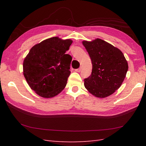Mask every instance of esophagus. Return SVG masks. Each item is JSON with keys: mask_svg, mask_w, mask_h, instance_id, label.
<instances>
[{"mask_svg": "<svg viewBox=\"0 0 146 146\" xmlns=\"http://www.w3.org/2000/svg\"><path fill=\"white\" fill-rule=\"evenodd\" d=\"M81 70H82V68L80 67V68H78V69H76L75 71H76V72H80V71H81Z\"/></svg>", "mask_w": 146, "mask_h": 146, "instance_id": "34e87169", "label": "esophagus"}]
</instances>
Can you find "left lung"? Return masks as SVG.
<instances>
[{
    "label": "left lung",
    "instance_id": "left-lung-1",
    "mask_svg": "<svg viewBox=\"0 0 146 146\" xmlns=\"http://www.w3.org/2000/svg\"><path fill=\"white\" fill-rule=\"evenodd\" d=\"M92 63L91 75L84 79L85 87L98 98L113 94L122 85L128 71V63L120 49L96 39L83 41Z\"/></svg>",
    "mask_w": 146,
    "mask_h": 146
}]
</instances>
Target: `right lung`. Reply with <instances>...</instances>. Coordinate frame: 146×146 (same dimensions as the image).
<instances>
[{
    "label": "right lung",
    "instance_id": "right-lung-1",
    "mask_svg": "<svg viewBox=\"0 0 146 146\" xmlns=\"http://www.w3.org/2000/svg\"><path fill=\"white\" fill-rule=\"evenodd\" d=\"M72 42L58 37L47 39L34 46L24 59V76L41 97H53L66 86L72 57L65 52Z\"/></svg>",
    "mask_w": 146,
    "mask_h": 146
}]
</instances>
